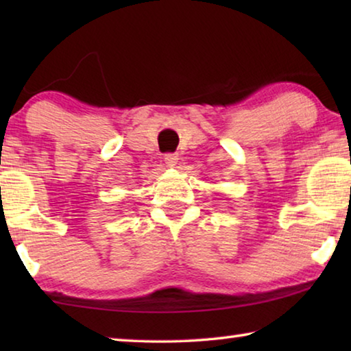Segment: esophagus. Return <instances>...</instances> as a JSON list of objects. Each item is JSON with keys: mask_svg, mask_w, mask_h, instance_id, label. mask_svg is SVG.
Instances as JSON below:
<instances>
[{"mask_svg": "<svg viewBox=\"0 0 351 351\" xmlns=\"http://www.w3.org/2000/svg\"><path fill=\"white\" fill-rule=\"evenodd\" d=\"M178 159H180V158H178L176 153H165L164 154V161H165V164L170 165V167H173V165H176Z\"/></svg>", "mask_w": 351, "mask_h": 351, "instance_id": "esophagus-1", "label": "esophagus"}]
</instances>
